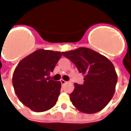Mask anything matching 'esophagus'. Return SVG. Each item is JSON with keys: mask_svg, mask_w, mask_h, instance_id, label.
<instances>
[{"mask_svg": "<svg viewBox=\"0 0 131 131\" xmlns=\"http://www.w3.org/2000/svg\"><path fill=\"white\" fill-rule=\"evenodd\" d=\"M67 82H66L65 80H61V84L62 85H64L65 84H66Z\"/></svg>", "mask_w": 131, "mask_h": 131, "instance_id": "esophagus-1", "label": "esophagus"}]
</instances>
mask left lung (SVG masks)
I'll list each match as a JSON object with an SVG mask.
<instances>
[{
	"label": "left lung",
	"instance_id": "left-lung-1",
	"mask_svg": "<svg viewBox=\"0 0 131 131\" xmlns=\"http://www.w3.org/2000/svg\"><path fill=\"white\" fill-rule=\"evenodd\" d=\"M84 75V84H75L70 94L73 105L82 112L93 114L101 111L110 101L116 87L117 75L112 62L92 49L80 47L63 52Z\"/></svg>",
	"mask_w": 131,
	"mask_h": 131
}]
</instances>
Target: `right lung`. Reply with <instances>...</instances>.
<instances>
[{
	"instance_id": "1",
	"label": "right lung",
	"mask_w": 131,
	"mask_h": 131,
	"mask_svg": "<svg viewBox=\"0 0 131 131\" xmlns=\"http://www.w3.org/2000/svg\"><path fill=\"white\" fill-rule=\"evenodd\" d=\"M60 51L38 49L18 63L12 76V84L19 101L36 112L53 107L58 100L61 82L50 80Z\"/></svg>"
}]
</instances>
